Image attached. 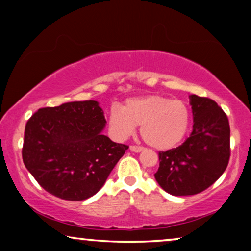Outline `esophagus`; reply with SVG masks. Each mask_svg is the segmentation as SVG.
I'll return each instance as SVG.
<instances>
[{"mask_svg":"<svg viewBox=\"0 0 251 251\" xmlns=\"http://www.w3.org/2000/svg\"><path fill=\"white\" fill-rule=\"evenodd\" d=\"M130 151H131V152H135V153H139V152H142V151H144V147L132 145V146H130Z\"/></svg>","mask_w":251,"mask_h":251,"instance_id":"34e87169","label":"esophagus"}]
</instances>
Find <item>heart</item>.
Wrapping results in <instances>:
<instances>
[{
    "label": "heart",
    "mask_w": 251,
    "mask_h": 251,
    "mask_svg": "<svg viewBox=\"0 0 251 251\" xmlns=\"http://www.w3.org/2000/svg\"><path fill=\"white\" fill-rule=\"evenodd\" d=\"M108 125L116 139L132 135L140 126V135L150 146L156 150H170L186 135L190 125V111L181 100L150 95L130 98L121 107L109 109Z\"/></svg>",
    "instance_id": "b5f03b06"
}]
</instances>
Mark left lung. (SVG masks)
Returning <instances> with one entry per match:
<instances>
[{"mask_svg":"<svg viewBox=\"0 0 251 251\" xmlns=\"http://www.w3.org/2000/svg\"><path fill=\"white\" fill-rule=\"evenodd\" d=\"M193 131L176 149L159 153L154 175L167 193L194 195L207 190L224 173L229 160V123L212 99L190 96Z\"/></svg>","mask_w":251,"mask_h":251,"instance_id":"1","label":"left lung"}]
</instances>
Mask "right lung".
Listing matches in <instances>:
<instances>
[{
  "instance_id": "1",
  "label": "right lung",
  "mask_w": 251,
  "mask_h": 251,
  "mask_svg": "<svg viewBox=\"0 0 251 251\" xmlns=\"http://www.w3.org/2000/svg\"><path fill=\"white\" fill-rule=\"evenodd\" d=\"M105 126L96 100L40 108L26 123L24 164L50 194L85 200L100 190L128 150L102 135Z\"/></svg>"
}]
</instances>
